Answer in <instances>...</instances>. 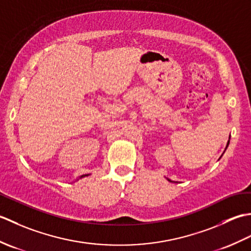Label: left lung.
I'll use <instances>...</instances> for the list:
<instances>
[{
    "mask_svg": "<svg viewBox=\"0 0 251 251\" xmlns=\"http://www.w3.org/2000/svg\"><path fill=\"white\" fill-rule=\"evenodd\" d=\"M230 137H231V136H230ZM228 143H230V140H228V141H227V143H226V149H227V147H228ZM226 150H225V152H226ZM225 152H223V153H225ZM222 155H223V154H222ZM222 155H221V156H220V158H221V157H222ZM166 179H167V180H168V181H169V182H175V181H172V180H170V179H168V178H166Z\"/></svg>",
    "mask_w": 251,
    "mask_h": 251,
    "instance_id": "1",
    "label": "left lung"
}]
</instances>
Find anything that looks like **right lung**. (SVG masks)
I'll use <instances>...</instances> for the list:
<instances>
[{
  "instance_id": "1",
  "label": "right lung",
  "mask_w": 251,
  "mask_h": 251,
  "mask_svg": "<svg viewBox=\"0 0 251 251\" xmlns=\"http://www.w3.org/2000/svg\"><path fill=\"white\" fill-rule=\"evenodd\" d=\"M86 176H88V175H82V176H81V177H79L78 179H82V178H84V177H86ZM78 179H77V180H78Z\"/></svg>"
}]
</instances>
